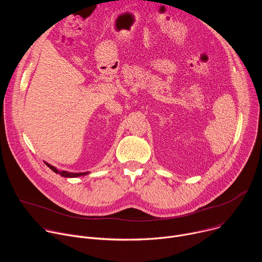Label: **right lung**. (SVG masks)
Instances as JSON below:
<instances>
[{"label": "right lung", "mask_w": 262, "mask_h": 262, "mask_svg": "<svg viewBox=\"0 0 262 262\" xmlns=\"http://www.w3.org/2000/svg\"><path fill=\"white\" fill-rule=\"evenodd\" d=\"M46 163V165L50 168V169H52L55 173H58V174H60L61 176H64V177H79V176H82V175H86V174H88L89 172H80V173H73V172H68V171H64V170H58L56 167H54V166H52V165H50L49 163H47V162H45Z\"/></svg>", "instance_id": "1"}]
</instances>
